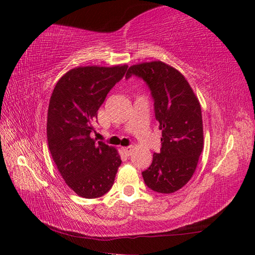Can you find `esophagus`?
Listing matches in <instances>:
<instances>
[{
  "instance_id": "1",
  "label": "esophagus",
  "mask_w": 255,
  "mask_h": 255,
  "mask_svg": "<svg viewBox=\"0 0 255 255\" xmlns=\"http://www.w3.org/2000/svg\"><path fill=\"white\" fill-rule=\"evenodd\" d=\"M122 150L124 152V154H126L129 156V155H130L132 152V147L131 146H126V147H122Z\"/></svg>"
}]
</instances>
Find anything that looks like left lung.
<instances>
[{
	"mask_svg": "<svg viewBox=\"0 0 255 255\" xmlns=\"http://www.w3.org/2000/svg\"><path fill=\"white\" fill-rule=\"evenodd\" d=\"M136 75L148 85L155 118L162 130L161 152L141 172L146 185L159 193H172L189 182L204 148L199 100L181 73L161 60L128 68L126 79Z\"/></svg>",
	"mask_w": 255,
	"mask_h": 255,
	"instance_id": "left-lung-1",
	"label": "left lung"
}]
</instances>
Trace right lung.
I'll list each match as a JSON object with an SVG mask.
<instances>
[{
	"label": "right lung",
	"instance_id": "right-lung-1",
	"mask_svg": "<svg viewBox=\"0 0 255 255\" xmlns=\"http://www.w3.org/2000/svg\"><path fill=\"white\" fill-rule=\"evenodd\" d=\"M127 65L80 66L60 77L51 93L47 140L62 178L76 195L101 197L111 189L122 164L118 150L90 133L96 131L98 110L123 79Z\"/></svg>",
	"mask_w": 255,
	"mask_h": 255
}]
</instances>
